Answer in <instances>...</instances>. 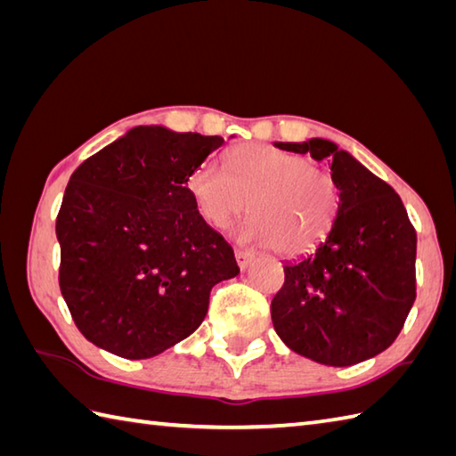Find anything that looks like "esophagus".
I'll return each mask as SVG.
<instances>
[{
    "mask_svg": "<svg viewBox=\"0 0 456 456\" xmlns=\"http://www.w3.org/2000/svg\"><path fill=\"white\" fill-rule=\"evenodd\" d=\"M235 258H237V265H239V268L240 270H245L250 263H253V253H248V250H245V248H237L235 250Z\"/></svg>",
    "mask_w": 456,
    "mask_h": 456,
    "instance_id": "1",
    "label": "esophagus"
}]
</instances>
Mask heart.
Wrapping results in <instances>:
<instances>
[{
  "mask_svg": "<svg viewBox=\"0 0 456 456\" xmlns=\"http://www.w3.org/2000/svg\"><path fill=\"white\" fill-rule=\"evenodd\" d=\"M188 190L200 216L216 229H225L248 202L240 237L282 256L304 255L322 243L338 211V183L331 172L268 144L231 149L227 170L198 164Z\"/></svg>",
  "mask_w": 456,
  "mask_h": 456,
  "instance_id": "1",
  "label": "heart"
}]
</instances>
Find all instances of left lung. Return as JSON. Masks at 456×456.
<instances>
[{
	"instance_id": "1",
	"label": "left lung",
	"mask_w": 456,
	"mask_h": 456,
	"mask_svg": "<svg viewBox=\"0 0 456 456\" xmlns=\"http://www.w3.org/2000/svg\"><path fill=\"white\" fill-rule=\"evenodd\" d=\"M327 160L338 183V211L312 255L284 265L270 304L278 337L327 366L376 356L400 335L415 302L418 235L398 193L325 139L276 142Z\"/></svg>"
}]
</instances>
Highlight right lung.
Segmentation results:
<instances>
[{
	"instance_id": "obj_1",
	"label": "right lung",
	"mask_w": 456,
	"mask_h": 456,
	"mask_svg": "<svg viewBox=\"0 0 456 456\" xmlns=\"http://www.w3.org/2000/svg\"><path fill=\"white\" fill-rule=\"evenodd\" d=\"M221 144L134 127L74 170L56 217L58 284L90 343L131 361L157 356L196 331L211 288L239 274L188 190Z\"/></svg>"
}]
</instances>
